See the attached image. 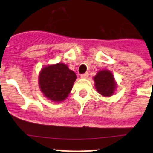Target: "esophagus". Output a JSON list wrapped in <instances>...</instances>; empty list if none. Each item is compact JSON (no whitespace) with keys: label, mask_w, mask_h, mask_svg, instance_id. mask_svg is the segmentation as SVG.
Returning a JSON list of instances; mask_svg holds the SVG:
<instances>
[{"label":"esophagus","mask_w":153,"mask_h":153,"mask_svg":"<svg viewBox=\"0 0 153 153\" xmlns=\"http://www.w3.org/2000/svg\"><path fill=\"white\" fill-rule=\"evenodd\" d=\"M88 76H89L88 73H85V74H83L80 75V77L83 78V79H86V78H87Z\"/></svg>","instance_id":"esophagus-1"}]
</instances>
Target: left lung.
Returning <instances> with one entry per match:
<instances>
[{"mask_svg": "<svg viewBox=\"0 0 153 153\" xmlns=\"http://www.w3.org/2000/svg\"><path fill=\"white\" fill-rule=\"evenodd\" d=\"M95 86L97 92L104 97H109L114 93L116 84L114 82V76L112 73L108 70L100 71L94 76Z\"/></svg>", "mask_w": 153, "mask_h": 153, "instance_id": "obj_1", "label": "left lung"}]
</instances>
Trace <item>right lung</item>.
<instances>
[{
	"label": "right lung",
	"instance_id": "add662e5",
	"mask_svg": "<svg viewBox=\"0 0 153 153\" xmlns=\"http://www.w3.org/2000/svg\"><path fill=\"white\" fill-rule=\"evenodd\" d=\"M76 79L75 73L63 63L47 66L39 75V83L42 93L54 102L67 98Z\"/></svg>",
	"mask_w": 153,
	"mask_h": 153
}]
</instances>
